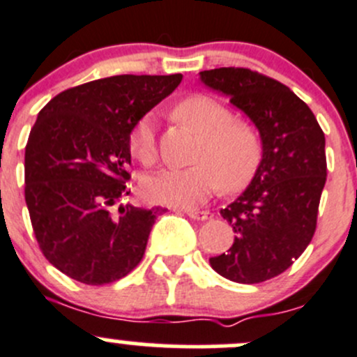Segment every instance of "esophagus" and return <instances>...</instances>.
<instances>
[{
    "label": "esophagus",
    "mask_w": 357,
    "mask_h": 357,
    "mask_svg": "<svg viewBox=\"0 0 357 357\" xmlns=\"http://www.w3.org/2000/svg\"><path fill=\"white\" fill-rule=\"evenodd\" d=\"M186 215L195 220H207L210 217L208 210H186Z\"/></svg>",
    "instance_id": "34e87169"
}]
</instances>
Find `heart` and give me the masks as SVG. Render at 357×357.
I'll use <instances>...</instances> for the list:
<instances>
[{
    "label": "heart",
    "mask_w": 357,
    "mask_h": 357,
    "mask_svg": "<svg viewBox=\"0 0 357 357\" xmlns=\"http://www.w3.org/2000/svg\"><path fill=\"white\" fill-rule=\"evenodd\" d=\"M174 118L200 133L193 166L150 176L142 185L145 198L171 207H195L217 188L236 191L253 178L261 159L257 128L236 119L226 104L205 93H193L174 107ZM130 152L144 166L157 160L155 121L150 114L135 123L128 138Z\"/></svg>",
    "instance_id": "b5f03b06"
}]
</instances>
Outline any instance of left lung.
Here are the masks:
<instances>
[{
    "label": "left lung",
    "mask_w": 357,
    "mask_h": 357,
    "mask_svg": "<svg viewBox=\"0 0 357 357\" xmlns=\"http://www.w3.org/2000/svg\"><path fill=\"white\" fill-rule=\"evenodd\" d=\"M200 77L255 123L264 149L250 186L220 210L234 243L210 267L232 282H265L286 272L317 231L327 181L324 130L306 102L267 75L231 66Z\"/></svg>",
    "instance_id": "8db88e82"
}]
</instances>
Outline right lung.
Masks as SVG:
<instances>
[{"label": "right lung", "mask_w": 357, "mask_h": 357, "mask_svg": "<svg viewBox=\"0 0 357 357\" xmlns=\"http://www.w3.org/2000/svg\"><path fill=\"white\" fill-rule=\"evenodd\" d=\"M181 80L116 75L65 90L40 109L25 147V204L40 251L65 275L102 286L144 258L166 208H114L130 195L128 138Z\"/></svg>", "instance_id": "right-lung-1"}]
</instances>
